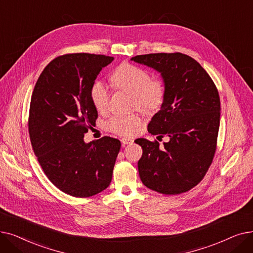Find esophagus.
<instances>
[{
    "label": "esophagus",
    "mask_w": 253,
    "mask_h": 253,
    "mask_svg": "<svg viewBox=\"0 0 253 253\" xmlns=\"http://www.w3.org/2000/svg\"><path fill=\"white\" fill-rule=\"evenodd\" d=\"M133 142H134L133 139H128V138H123L122 139V143L124 144V145H126V144H130V143H133Z\"/></svg>",
    "instance_id": "esophagus-1"
}]
</instances>
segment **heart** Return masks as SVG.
Listing matches in <instances>:
<instances>
[{
    "label": "heart",
    "instance_id": "obj_1",
    "mask_svg": "<svg viewBox=\"0 0 253 253\" xmlns=\"http://www.w3.org/2000/svg\"><path fill=\"white\" fill-rule=\"evenodd\" d=\"M111 82L117 89L126 91L134 97V106L146 113L158 111L166 99L165 83L152 79L149 72L138 66L125 63L111 75ZM90 100L97 111L103 113L108 109L110 90L102 80H95L89 90ZM142 118L139 114L116 115L107 123V128L114 134L125 137L134 136L139 130Z\"/></svg>",
    "mask_w": 253,
    "mask_h": 253
}]
</instances>
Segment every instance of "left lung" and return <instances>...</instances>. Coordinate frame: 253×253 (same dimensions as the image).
I'll list each match as a JSON object with an SVG mask.
<instances>
[{"label":"left lung","instance_id":"left-lung-1","mask_svg":"<svg viewBox=\"0 0 253 253\" xmlns=\"http://www.w3.org/2000/svg\"><path fill=\"white\" fill-rule=\"evenodd\" d=\"M131 61L160 72L166 99L148 125V131L169 141L137 139L143 154L138 162L141 181L164 195H179L199 184L212 164L220 123L218 90L192 57L180 53L136 55Z\"/></svg>","mask_w":253,"mask_h":253}]
</instances>
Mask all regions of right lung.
<instances>
[{
  "label": "right lung",
  "instance_id": "1",
  "mask_svg": "<svg viewBox=\"0 0 253 253\" xmlns=\"http://www.w3.org/2000/svg\"><path fill=\"white\" fill-rule=\"evenodd\" d=\"M112 56L71 53L48 64L32 93L29 134L47 178L63 192L87 198L109 186L120 141L103 137L85 143L98 111L89 90Z\"/></svg>",
  "mask_w": 253,
  "mask_h": 253
}]
</instances>
